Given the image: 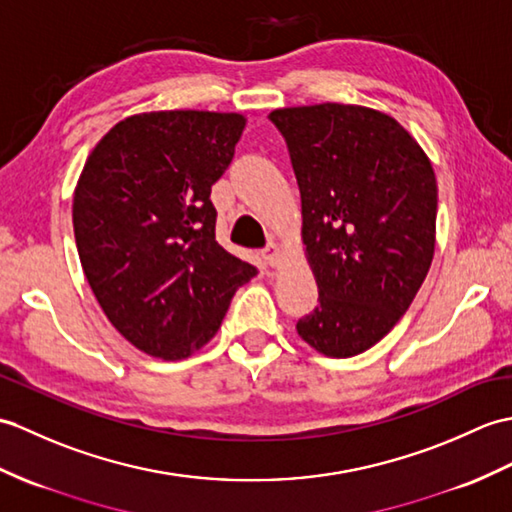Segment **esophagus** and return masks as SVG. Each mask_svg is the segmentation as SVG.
<instances>
[{
  "label": "esophagus",
  "instance_id": "esophagus-1",
  "mask_svg": "<svg viewBox=\"0 0 512 512\" xmlns=\"http://www.w3.org/2000/svg\"><path fill=\"white\" fill-rule=\"evenodd\" d=\"M261 257H264V261H266L268 266L275 268L279 264V257H281L279 246L275 242H268L264 248H261Z\"/></svg>",
  "mask_w": 512,
  "mask_h": 512
}]
</instances>
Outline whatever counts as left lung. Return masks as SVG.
<instances>
[{
  "instance_id": "obj_1",
  "label": "left lung",
  "mask_w": 512,
  "mask_h": 512,
  "mask_svg": "<svg viewBox=\"0 0 512 512\" xmlns=\"http://www.w3.org/2000/svg\"><path fill=\"white\" fill-rule=\"evenodd\" d=\"M288 146L318 305L296 323L329 358H351L406 314L434 257L438 187L408 130L366 106L268 115Z\"/></svg>"
}]
</instances>
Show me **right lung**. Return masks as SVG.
I'll return each mask as SVG.
<instances>
[{"label": "right lung", "instance_id": "1", "mask_svg": "<svg viewBox=\"0 0 512 512\" xmlns=\"http://www.w3.org/2000/svg\"><path fill=\"white\" fill-rule=\"evenodd\" d=\"M246 120L159 111L113 126L74 194L82 270L106 318L137 349L181 360L207 344L235 290L257 275L216 242L211 185Z\"/></svg>", "mask_w": 512, "mask_h": 512}]
</instances>
